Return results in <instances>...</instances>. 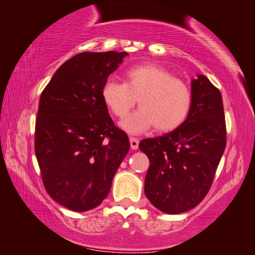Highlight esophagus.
Returning a JSON list of instances; mask_svg holds the SVG:
<instances>
[{
	"label": "esophagus",
	"instance_id": "obj_1",
	"mask_svg": "<svg viewBox=\"0 0 255 255\" xmlns=\"http://www.w3.org/2000/svg\"><path fill=\"white\" fill-rule=\"evenodd\" d=\"M130 146L132 149H137L138 146H139V140L137 138L134 137H130Z\"/></svg>",
	"mask_w": 255,
	"mask_h": 255
}]
</instances>
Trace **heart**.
Segmentation results:
<instances>
[{
    "label": "heart",
    "instance_id": "obj_1",
    "mask_svg": "<svg viewBox=\"0 0 255 255\" xmlns=\"http://www.w3.org/2000/svg\"><path fill=\"white\" fill-rule=\"evenodd\" d=\"M102 99L118 118L127 116L138 100L140 108L121 123L130 133H141L153 127L159 132L175 130L186 122L193 106L189 86L154 64L128 68L124 83L108 80Z\"/></svg>",
    "mask_w": 255,
    "mask_h": 255
}]
</instances>
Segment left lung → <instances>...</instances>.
Listing matches in <instances>:
<instances>
[{"instance_id": "obj_1", "label": "left lung", "mask_w": 255, "mask_h": 255, "mask_svg": "<svg viewBox=\"0 0 255 255\" xmlns=\"http://www.w3.org/2000/svg\"><path fill=\"white\" fill-rule=\"evenodd\" d=\"M193 106L186 122L160 137L142 139L148 156L145 195L160 211L181 214L208 194L226 146L222 94L204 75L191 81Z\"/></svg>"}]
</instances>
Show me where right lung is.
Here are the masks:
<instances>
[{"mask_svg":"<svg viewBox=\"0 0 255 255\" xmlns=\"http://www.w3.org/2000/svg\"><path fill=\"white\" fill-rule=\"evenodd\" d=\"M127 52H82L57 69L40 95L34 153L47 194L73 211L99 207L130 149L102 88Z\"/></svg>","mask_w":255,"mask_h":255,"instance_id":"add662e5","label":"right lung"}]
</instances>
